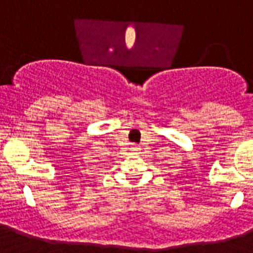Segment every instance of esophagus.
Here are the masks:
<instances>
[{
	"instance_id": "1",
	"label": "esophagus",
	"mask_w": 253,
	"mask_h": 253,
	"mask_svg": "<svg viewBox=\"0 0 253 253\" xmlns=\"http://www.w3.org/2000/svg\"><path fill=\"white\" fill-rule=\"evenodd\" d=\"M134 149H135V151H137V149H138V147H134Z\"/></svg>"
}]
</instances>
